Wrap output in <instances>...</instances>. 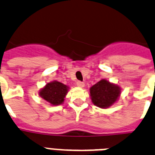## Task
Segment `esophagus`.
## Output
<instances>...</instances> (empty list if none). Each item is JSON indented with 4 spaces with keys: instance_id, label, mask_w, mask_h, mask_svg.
Wrapping results in <instances>:
<instances>
[{
    "instance_id": "1",
    "label": "esophagus",
    "mask_w": 155,
    "mask_h": 155,
    "mask_svg": "<svg viewBox=\"0 0 155 155\" xmlns=\"http://www.w3.org/2000/svg\"><path fill=\"white\" fill-rule=\"evenodd\" d=\"M76 85L79 87H84V83L81 81H77L76 82Z\"/></svg>"
}]
</instances>
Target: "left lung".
Masks as SVG:
<instances>
[{
  "label": "left lung",
  "mask_w": 155,
  "mask_h": 155,
  "mask_svg": "<svg viewBox=\"0 0 155 155\" xmlns=\"http://www.w3.org/2000/svg\"><path fill=\"white\" fill-rule=\"evenodd\" d=\"M90 94L94 105L101 108H107L118 101L121 88L103 79L91 87Z\"/></svg>",
  "instance_id": "1"
}]
</instances>
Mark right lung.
<instances>
[{
  "mask_svg": "<svg viewBox=\"0 0 155 155\" xmlns=\"http://www.w3.org/2000/svg\"><path fill=\"white\" fill-rule=\"evenodd\" d=\"M68 89V86L54 80L47 83L45 87L40 90L39 95L51 105H59L64 102Z\"/></svg>",
  "mask_w": 155,
  "mask_h": 155,
  "instance_id": "1",
  "label": "right lung"
}]
</instances>
